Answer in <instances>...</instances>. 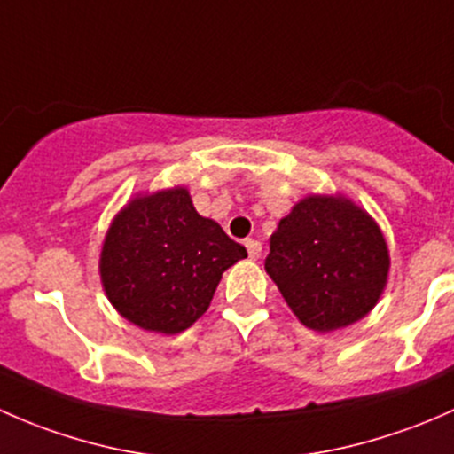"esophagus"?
I'll return each mask as SVG.
<instances>
[{
    "mask_svg": "<svg viewBox=\"0 0 454 454\" xmlns=\"http://www.w3.org/2000/svg\"><path fill=\"white\" fill-rule=\"evenodd\" d=\"M245 247H247V254H249L251 260H258L262 255V245L258 240H251V238H247Z\"/></svg>",
    "mask_w": 454,
    "mask_h": 454,
    "instance_id": "1",
    "label": "esophagus"
}]
</instances>
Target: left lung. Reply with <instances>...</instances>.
Returning <instances> with one entry per match:
<instances>
[{
  "label": "left lung",
  "instance_id": "obj_1",
  "mask_svg": "<svg viewBox=\"0 0 454 454\" xmlns=\"http://www.w3.org/2000/svg\"><path fill=\"white\" fill-rule=\"evenodd\" d=\"M264 269L303 325L330 332L376 306L389 251L372 216L352 200L308 196L279 221Z\"/></svg>",
  "mask_w": 454,
  "mask_h": 454
}]
</instances>
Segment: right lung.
Instances as JSON below:
<instances>
[{"label":"right lung","mask_w":454,"mask_h":454,"mask_svg":"<svg viewBox=\"0 0 454 454\" xmlns=\"http://www.w3.org/2000/svg\"><path fill=\"white\" fill-rule=\"evenodd\" d=\"M247 249L196 214L188 190L129 203L105 238L100 275L109 301L130 324L176 334L209 308L223 270Z\"/></svg>","instance_id":"obj_1"}]
</instances>
